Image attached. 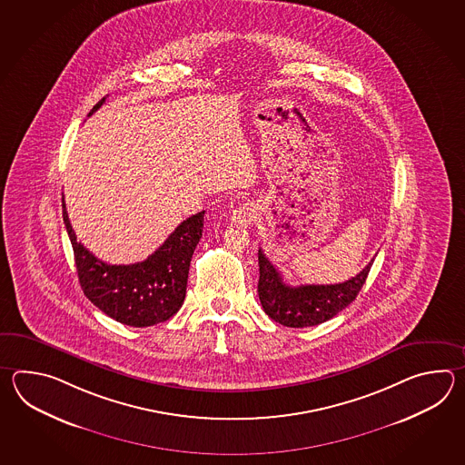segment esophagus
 Returning a JSON list of instances; mask_svg holds the SVG:
<instances>
[{
	"label": "esophagus",
	"instance_id": "esophagus-1",
	"mask_svg": "<svg viewBox=\"0 0 465 465\" xmlns=\"http://www.w3.org/2000/svg\"><path fill=\"white\" fill-rule=\"evenodd\" d=\"M257 218V208L252 204V203H246V204H242V206H239V208L234 209L232 211V223H236V224H241V226H249L251 223H254Z\"/></svg>",
	"mask_w": 465,
	"mask_h": 465
}]
</instances>
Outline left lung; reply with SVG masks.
Instances as JSON below:
<instances>
[{"instance_id": "obj_1", "label": "left lung", "mask_w": 465, "mask_h": 465, "mask_svg": "<svg viewBox=\"0 0 465 465\" xmlns=\"http://www.w3.org/2000/svg\"><path fill=\"white\" fill-rule=\"evenodd\" d=\"M374 259L356 277L339 284L289 286L282 274L259 249V301L267 316L287 327L322 324L346 309L366 282Z\"/></svg>"}]
</instances>
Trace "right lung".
Here are the masks:
<instances>
[{"mask_svg":"<svg viewBox=\"0 0 465 465\" xmlns=\"http://www.w3.org/2000/svg\"><path fill=\"white\" fill-rule=\"evenodd\" d=\"M96 103L89 116L103 106ZM63 221L68 231L79 284L84 296L106 316L133 327L154 326L168 321L183 306L189 264L203 236L204 211L183 221L148 259L136 264H108L89 252L71 228L63 198Z\"/></svg>","mask_w":465,"mask_h":465,"instance_id":"add662e5","label":"right lung"}]
</instances>
